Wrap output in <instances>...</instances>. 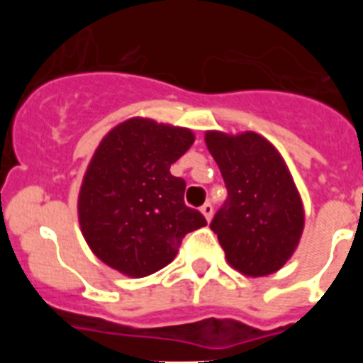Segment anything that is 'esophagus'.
<instances>
[{"mask_svg":"<svg viewBox=\"0 0 363 363\" xmlns=\"http://www.w3.org/2000/svg\"><path fill=\"white\" fill-rule=\"evenodd\" d=\"M200 211H201V214H203L205 220H207V221H209L211 218H213V205H211L209 201H207V203L201 205V209H200Z\"/></svg>","mask_w":363,"mask_h":363,"instance_id":"esophagus-1","label":"esophagus"}]
</instances>
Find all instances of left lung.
<instances>
[{"label": "left lung", "mask_w": 363, "mask_h": 363, "mask_svg": "<svg viewBox=\"0 0 363 363\" xmlns=\"http://www.w3.org/2000/svg\"><path fill=\"white\" fill-rule=\"evenodd\" d=\"M227 200L211 221L225 258L247 277H267L293 256L303 230V205L274 145L256 133L238 136L209 130Z\"/></svg>", "instance_id": "8db88e82"}]
</instances>
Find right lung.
Listing matches in <instances>:
<instances>
[{
	"label": "right lung",
	"mask_w": 363,
	"mask_h": 363,
	"mask_svg": "<svg viewBox=\"0 0 363 363\" xmlns=\"http://www.w3.org/2000/svg\"><path fill=\"white\" fill-rule=\"evenodd\" d=\"M192 142L189 129L147 118H130L101 140L79 189L78 216L108 267L149 277L171 264L185 234L207 225L185 205V179L171 174Z\"/></svg>",
	"instance_id": "add662e5"
}]
</instances>
